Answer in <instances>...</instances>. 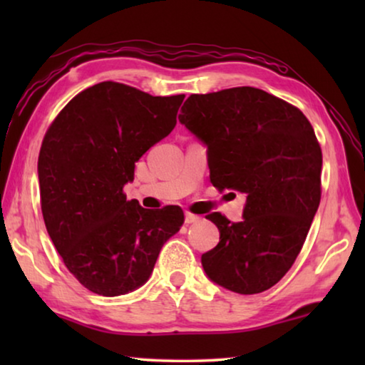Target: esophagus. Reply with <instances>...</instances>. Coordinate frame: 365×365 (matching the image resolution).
<instances>
[{
    "instance_id": "34e87169",
    "label": "esophagus",
    "mask_w": 365,
    "mask_h": 365,
    "mask_svg": "<svg viewBox=\"0 0 365 365\" xmlns=\"http://www.w3.org/2000/svg\"><path fill=\"white\" fill-rule=\"evenodd\" d=\"M200 220V215H196V214H191V212H187L185 214V224H195V222H197Z\"/></svg>"
}]
</instances>
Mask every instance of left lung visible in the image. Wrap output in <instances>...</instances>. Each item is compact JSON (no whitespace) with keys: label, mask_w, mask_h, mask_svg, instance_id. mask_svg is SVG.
<instances>
[{"label":"left lung","mask_w":365,"mask_h":365,"mask_svg":"<svg viewBox=\"0 0 365 365\" xmlns=\"http://www.w3.org/2000/svg\"><path fill=\"white\" fill-rule=\"evenodd\" d=\"M207 145L211 183L245 193L242 222L206 215L220 242L201 256L209 279L262 293L292 269L322 195V150L307 117L252 86L190 95L178 115Z\"/></svg>","instance_id":"obj_1"}]
</instances>
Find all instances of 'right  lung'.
Wrapping results in <instances>:
<instances>
[{
	"instance_id": "obj_1",
	"label": "right lung",
	"mask_w": 365,
	"mask_h": 365,
	"mask_svg": "<svg viewBox=\"0 0 365 365\" xmlns=\"http://www.w3.org/2000/svg\"><path fill=\"white\" fill-rule=\"evenodd\" d=\"M183 98L101 82L48 127L38 154L43 220L67 270L90 292L119 296L143 285L183 225L178 206L151 211L123 193L135 163L174 130Z\"/></svg>"
}]
</instances>
